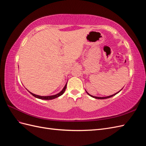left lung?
<instances>
[{"label": "left lung", "mask_w": 146, "mask_h": 146, "mask_svg": "<svg viewBox=\"0 0 146 146\" xmlns=\"http://www.w3.org/2000/svg\"><path fill=\"white\" fill-rule=\"evenodd\" d=\"M122 89H123V88H122V89H121L120 91L117 92L116 93H115V94H114L111 95V96H107V97H96V96H92V95L90 94L86 91V93H87L88 95L90 96L91 97H92V98H95V99H108V98H111V97H113V96H115L116 94H117V93H119V92H120Z\"/></svg>", "instance_id": "8db88e82"}]
</instances>
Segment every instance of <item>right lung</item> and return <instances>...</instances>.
Segmentation results:
<instances>
[{"instance_id":"add662e5","label":"right lung","mask_w":146,"mask_h":146,"mask_svg":"<svg viewBox=\"0 0 146 146\" xmlns=\"http://www.w3.org/2000/svg\"><path fill=\"white\" fill-rule=\"evenodd\" d=\"M66 86H67V83H66V85H65V86H64V87L63 88V89L62 90V91H61L59 92V93L56 94H55V95H53V96H38V95L32 93V92H30L29 91H29V92H30V93L31 94H32V96H33L34 97H35V98H38V99H43V100H52V99H55V98H58V97H60V96L62 95V94L64 93V92L65 90H66Z\"/></svg>"}]
</instances>
